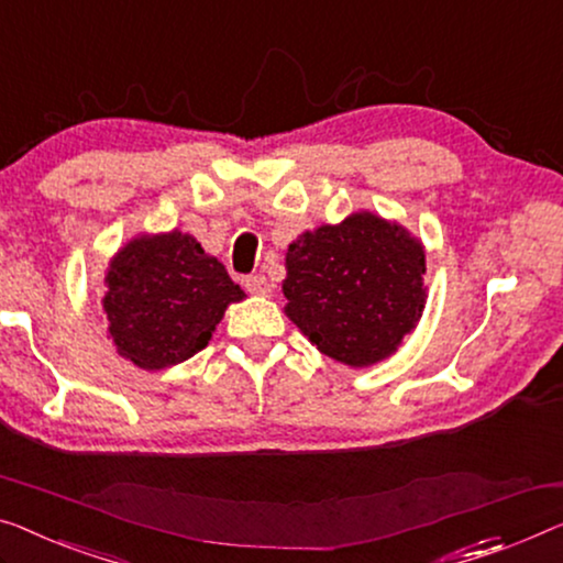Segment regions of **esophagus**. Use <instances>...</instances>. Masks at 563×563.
Returning a JSON list of instances; mask_svg holds the SVG:
<instances>
[{
    "instance_id": "34e87169",
    "label": "esophagus",
    "mask_w": 563,
    "mask_h": 563,
    "mask_svg": "<svg viewBox=\"0 0 563 563\" xmlns=\"http://www.w3.org/2000/svg\"><path fill=\"white\" fill-rule=\"evenodd\" d=\"M243 287H246L249 295H254V297H268V295H272V284H268L266 276H262V274L246 276Z\"/></svg>"
}]
</instances>
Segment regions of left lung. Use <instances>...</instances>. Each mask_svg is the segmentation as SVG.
Masks as SVG:
<instances>
[{
  "instance_id": "obj_1",
  "label": "left lung",
  "mask_w": 563,
  "mask_h": 563,
  "mask_svg": "<svg viewBox=\"0 0 563 563\" xmlns=\"http://www.w3.org/2000/svg\"><path fill=\"white\" fill-rule=\"evenodd\" d=\"M284 266V314L320 353L350 368L394 355L427 305L421 241L371 210L297 235Z\"/></svg>"
}]
</instances>
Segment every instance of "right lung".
<instances>
[{
  "mask_svg": "<svg viewBox=\"0 0 563 563\" xmlns=\"http://www.w3.org/2000/svg\"><path fill=\"white\" fill-rule=\"evenodd\" d=\"M103 314L117 353L136 368L162 371L200 353L243 289L225 266L183 231L140 233L103 276Z\"/></svg>",
  "mask_w": 563,
  "mask_h": 563,
  "instance_id": "add662e5",
  "label": "right lung"
}]
</instances>
